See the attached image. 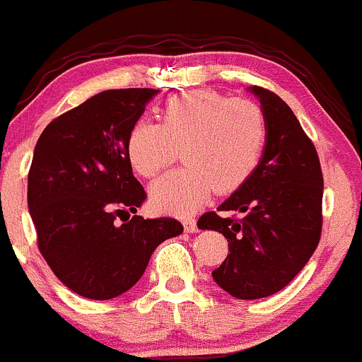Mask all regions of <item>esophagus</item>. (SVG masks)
<instances>
[{"label": "esophagus", "mask_w": 362, "mask_h": 362, "mask_svg": "<svg viewBox=\"0 0 362 362\" xmlns=\"http://www.w3.org/2000/svg\"><path fill=\"white\" fill-rule=\"evenodd\" d=\"M184 228H185V232H189V233L197 232L196 220H194V218H185V220H184Z\"/></svg>", "instance_id": "1"}]
</instances>
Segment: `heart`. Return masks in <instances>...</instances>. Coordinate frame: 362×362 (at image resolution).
Wrapping results in <instances>:
<instances>
[{
    "mask_svg": "<svg viewBox=\"0 0 362 362\" xmlns=\"http://www.w3.org/2000/svg\"><path fill=\"white\" fill-rule=\"evenodd\" d=\"M266 142V117L251 99H232L214 90L170 98L160 123L137 122L127 136L130 165L153 178L178 158L187 163L151 187L158 208L190 214L211 197L235 192L251 177Z\"/></svg>",
    "mask_w": 362,
    "mask_h": 362,
    "instance_id": "heart-1",
    "label": "heart"
}]
</instances>
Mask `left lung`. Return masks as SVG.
Here are the masks:
<instances>
[{
    "instance_id": "left-lung-1",
    "label": "left lung",
    "mask_w": 362,
    "mask_h": 362,
    "mask_svg": "<svg viewBox=\"0 0 362 362\" xmlns=\"http://www.w3.org/2000/svg\"><path fill=\"white\" fill-rule=\"evenodd\" d=\"M266 117V144L259 165L218 211L204 213L202 230L228 240V256L213 278L237 299L252 300L287 287L316 251L323 226V173L311 139L287 103L252 87Z\"/></svg>"
}]
</instances>
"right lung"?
I'll return each mask as SVG.
<instances>
[{
	"mask_svg": "<svg viewBox=\"0 0 362 362\" xmlns=\"http://www.w3.org/2000/svg\"><path fill=\"white\" fill-rule=\"evenodd\" d=\"M154 89H110L42 130L27 202L47 266L71 292L108 300L137 284L151 254L184 232L175 218L130 216L146 201L127 156L129 130Z\"/></svg>",
	"mask_w": 362,
	"mask_h": 362,
	"instance_id": "right-lung-1",
	"label": "right lung"
}]
</instances>
